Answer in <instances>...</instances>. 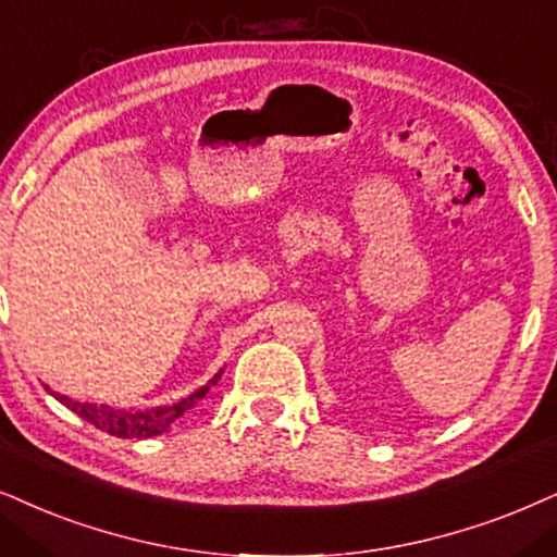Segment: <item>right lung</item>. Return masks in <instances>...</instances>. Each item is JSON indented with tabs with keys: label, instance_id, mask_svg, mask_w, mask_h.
Returning a JSON list of instances; mask_svg holds the SVG:
<instances>
[{
	"label": "right lung",
	"instance_id": "add662e5",
	"mask_svg": "<svg viewBox=\"0 0 557 557\" xmlns=\"http://www.w3.org/2000/svg\"><path fill=\"white\" fill-rule=\"evenodd\" d=\"M223 372V370H221ZM221 372L210 380L208 385H202L200 391H195L193 396L177 400L172 406H157V408H144V411H125V408H112L104 404H82V400L59 396V393L51 391V396L61 400L63 406L72 408L74 413H79L84 421L95 424L102 432L112 436H123V440H149V436L164 434L169 426H172L174 419H180L187 408H193L197 400H200L210 391V385L218 383Z\"/></svg>",
	"mask_w": 557,
	"mask_h": 557
}]
</instances>
